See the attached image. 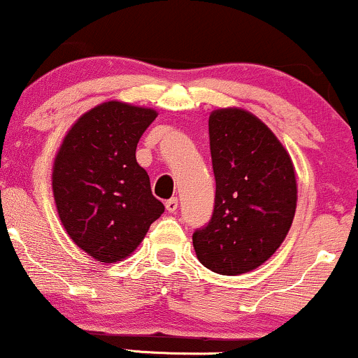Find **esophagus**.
Masks as SVG:
<instances>
[{
	"label": "esophagus",
	"instance_id": "34e87169",
	"mask_svg": "<svg viewBox=\"0 0 358 358\" xmlns=\"http://www.w3.org/2000/svg\"><path fill=\"white\" fill-rule=\"evenodd\" d=\"M165 207H166V210L170 212V213H173V212H176L178 210V199H170V200H166V203H165Z\"/></svg>",
	"mask_w": 358,
	"mask_h": 358
}]
</instances>
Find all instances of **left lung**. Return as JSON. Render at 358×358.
I'll use <instances>...</instances> for the list:
<instances>
[{"mask_svg": "<svg viewBox=\"0 0 358 358\" xmlns=\"http://www.w3.org/2000/svg\"><path fill=\"white\" fill-rule=\"evenodd\" d=\"M215 207L193 234L205 268L237 276L264 264L286 239L298 202L293 159L276 134L241 108L208 117Z\"/></svg>", "mask_w": 358, "mask_h": 358, "instance_id": "8db88e82", "label": "left lung"}]
</instances>
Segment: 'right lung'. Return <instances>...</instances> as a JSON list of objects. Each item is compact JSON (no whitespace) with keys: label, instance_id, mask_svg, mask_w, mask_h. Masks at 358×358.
I'll list each match as a JSON object with an SVG mask.
<instances>
[{"label":"right lung","instance_id":"1","mask_svg":"<svg viewBox=\"0 0 358 358\" xmlns=\"http://www.w3.org/2000/svg\"><path fill=\"white\" fill-rule=\"evenodd\" d=\"M155 109L108 101L77 119L53 158L52 190L65 232L102 264L136 250L165 212L136 162V146Z\"/></svg>","mask_w":358,"mask_h":358}]
</instances>
